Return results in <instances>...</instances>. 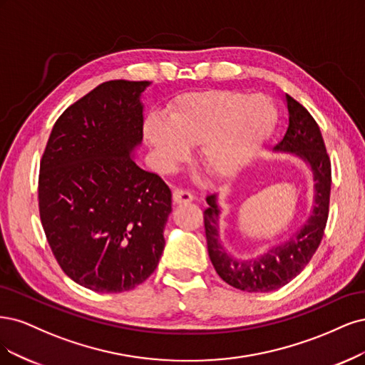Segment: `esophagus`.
<instances>
[{
    "label": "esophagus",
    "mask_w": 365,
    "mask_h": 365,
    "mask_svg": "<svg viewBox=\"0 0 365 365\" xmlns=\"http://www.w3.org/2000/svg\"><path fill=\"white\" fill-rule=\"evenodd\" d=\"M173 200H174V203H178V205L190 203L194 200V195L185 190H180V187H175V190H173Z\"/></svg>",
    "instance_id": "esophagus-1"
}]
</instances>
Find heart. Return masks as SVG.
<instances>
[{"instance_id":"b5f03b06","label":"heart","mask_w":365,"mask_h":365,"mask_svg":"<svg viewBox=\"0 0 365 365\" xmlns=\"http://www.w3.org/2000/svg\"><path fill=\"white\" fill-rule=\"evenodd\" d=\"M276 110L262 96L233 91L187 93L167 110V123L150 116L145 136L163 165L171 168L198 148L202 167L215 178H229L249 162L272 133Z\"/></svg>"}]
</instances>
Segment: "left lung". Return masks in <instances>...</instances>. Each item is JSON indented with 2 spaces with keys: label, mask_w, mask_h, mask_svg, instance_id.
<instances>
[{
  "label": "left lung",
  "mask_w": 365,
  "mask_h": 365,
  "mask_svg": "<svg viewBox=\"0 0 365 365\" xmlns=\"http://www.w3.org/2000/svg\"><path fill=\"white\" fill-rule=\"evenodd\" d=\"M288 128L276 150L297 153L309 163L315 180L314 209L304 227L288 242L250 261H237L220 244L218 206L215 194H209V207L203 212L207 252L218 276L230 287L247 292H268L291 282L309 264L323 240L331 198V159L326 151L319 124L303 106L287 96Z\"/></svg>",
  "instance_id": "left-lung-1"
}]
</instances>
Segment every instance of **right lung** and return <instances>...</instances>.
I'll return each instance as SVG.
<instances>
[{
  "label": "right lung",
  "instance_id": "add662e5",
  "mask_svg": "<svg viewBox=\"0 0 365 365\" xmlns=\"http://www.w3.org/2000/svg\"><path fill=\"white\" fill-rule=\"evenodd\" d=\"M148 81L110 80L58 116L38 182L46 241L63 273L97 292L133 289L165 247L171 191L130 153L143 140Z\"/></svg>",
  "mask_w": 365,
  "mask_h": 365
}]
</instances>
